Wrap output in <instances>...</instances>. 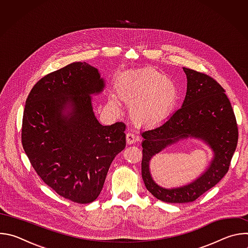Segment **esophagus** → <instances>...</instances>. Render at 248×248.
<instances>
[{
    "label": "esophagus",
    "mask_w": 248,
    "mask_h": 248,
    "mask_svg": "<svg viewBox=\"0 0 248 248\" xmlns=\"http://www.w3.org/2000/svg\"><path fill=\"white\" fill-rule=\"evenodd\" d=\"M138 140V136L132 132L126 133V142L127 144H133Z\"/></svg>",
    "instance_id": "1"
}]
</instances>
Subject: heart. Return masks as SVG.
Returning a JSON list of instances; mask_svg holds the SVG:
<instances>
[{
    "label": "heart",
    "instance_id": "b5f03b06",
    "mask_svg": "<svg viewBox=\"0 0 248 248\" xmlns=\"http://www.w3.org/2000/svg\"><path fill=\"white\" fill-rule=\"evenodd\" d=\"M120 97L133 104L132 114L142 123H157L172 109L179 98L174 85L167 76L153 68L126 74L118 83ZM112 110L118 109L117 101L109 102Z\"/></svg>",
    "mask_w": 248,
    "mask_h": 248
}]
</instances>
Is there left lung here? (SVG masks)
Listing matches in <instances>:
<instances>
[{
	"instance_id": "8db88e82",
	"label": "left lung",
	"mask_w": 248,
	"mask_h": 248,
	"mask_svg": "<svg viewBox=\"0 0 248 248\" xmlns=\"http://www.w3.org/2000/svg\"><path fill=\"white\" fill-rule=\"evenodd\" d=\"M187 89L182 108L159 126L148 128L141 135V174L149 192L168 203H187L215 186L228 172L238 139L235 116L225 89L211 77L184 67ZM188 137L203 140L215 157L208 168L192 183L165 189L153 180L149 164L166 147Z\"/></svg>"
}]
</instances>
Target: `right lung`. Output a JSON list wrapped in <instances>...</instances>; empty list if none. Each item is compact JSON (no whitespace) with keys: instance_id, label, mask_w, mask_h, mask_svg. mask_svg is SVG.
Returning a JSON list of instances; mask_svg holds the SVG:
<instances>
[{"instance_id":"add662e5","label":"right lung","mask_w":248,"mask_h":248,"mask_svg":"<svg viewBox=\"0 0 248 248\" xmlns=\"http://www.w3.org/2000/svg\"><path fill=\"white\" fill-rule=\"evenodd\" d=\"M104 87L97 68L77 62L42 78L25 102L21 141L33 169L59 195L79 204L99 196L125 147V124L102 125L94 115L91 95Z\"/></svg>"}]
</instances>
